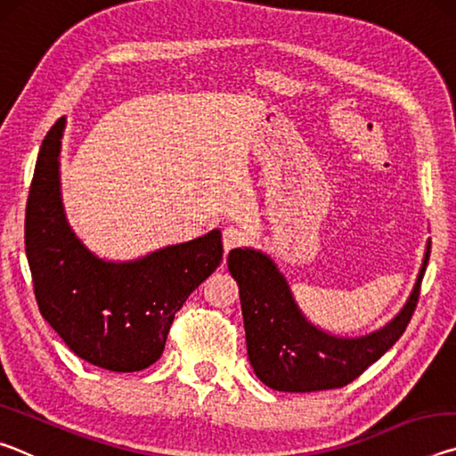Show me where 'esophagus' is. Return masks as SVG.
<instances>
[{
  "mask_svg": "<svg viewBox=\"0 0 456 456\" xmlns=\"http://www.w3.org/2000/svg\"><path fill=\"white\" fill-rule=\"evenodd\" d=\"M245 241V231L239 229L235 225H229L223 229V247H225V253H229L231 249H235Z\"/></svg>",
  "mask_w": 456,
  "mask_h": 456,
  "instance_id": "obj_1",
  "label": "esophagus"
}]
</instances>
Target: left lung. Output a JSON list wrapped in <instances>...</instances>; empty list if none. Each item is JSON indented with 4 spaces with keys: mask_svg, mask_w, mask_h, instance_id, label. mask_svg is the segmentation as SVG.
<instances>
[{
    "mask_svg": "<svg viewBox=\"0 0 456 456\" xmlns=\"http://www.w3.org/2000/svg\"><path fill=\"white\" fill-rule=\"evenodd\" d=\"M430 243L406 305L384 328L362 338H338L315 328L299 310L280 269L265 253L231 249L227 265L239 283L247 354L253 372L280 392L342 388L384 356L411 322L427 272Z\"/></svg>",
    "mask_w": 456,
    "mask_h": 456,
    "instance_id": "8db88e82",
    "label": "left lung"
}]
</instances>
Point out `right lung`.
<instances>
[{
    "label": "right lung",
    "mask_w": 456,
    "mask_h": 456,
    "mask_svg": "<svg viewBox=\"0 0 456 456\" xmlns=\"http://www.w3.org/2000/svg\"><path fill=\"white\" fill-rule=\"evenodd\" d=\"M56 120L37 154L26 205V256L44 320L76 356L112 372H138L160 358L187 297L223 259L221 231L114 264L88 251L68 225L60 195Z\"/></svg>",
    "instance_id": "add662e5"
}]
</instances>
